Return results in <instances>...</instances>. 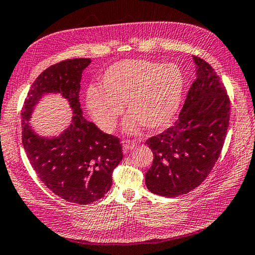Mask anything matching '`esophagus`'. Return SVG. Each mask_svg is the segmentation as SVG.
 Masks as SVG:
<instances>
[{
  "mask_svg": "<svg viewBox=\"0 0 255 255\" xmlns=\"http://www.w3.org/2000/svg\"><path fill=\"white\" fill-rule=\"evenodd\" d=\"M135 146H136V143L134 141H131V140L123 141V147H124V150H126V151L133 150V148Z\"/></svg>",
  "mask_w": 255,
  "mask_h": 255,
  "instance_id": "obj_1",
  "label": "esophagus"
}]
</instances>
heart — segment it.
Here are the masks:
<instances>
[{"label": "heart", "mask_w": 255, "mask_h": 255, "mask_svg": "<svg viewBox=\"0 0 255 255\" xmlns=\"http://www.w3.org/2000/svg\"><path fill=\"white\" fill-rule=\"evenodd\" d=\"M101 88L91 85L85 102L90 114L105 132L117 127L126 102L127 129L135 132L141 126L157 131L169 124L179 110L184 78L174 63L161 64L144 59L117 62L100 76Z\"/></svg>", "instance_id": "b5f03b06"}]
</instances>
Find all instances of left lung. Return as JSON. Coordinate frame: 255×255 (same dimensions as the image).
Masks as SVG:
<instances>
[{"mask_svg":"<svg viewBox=\"0 0 255 255\" xmlns=\"http://www.w3.org/2000/svg\"><path fill=\"white\" fill-rule=\"evenodd\" d=\"M196 78L179 119L145 142L153 163L145 174L152 193L175 198L198 187L212 171L222 151L230 120V99L217 72L193 56Z\"/></svg>","mask_w":255,"mask_h":255,"instance_id":"left-lung-1","label":"left lung"}]
</instances>
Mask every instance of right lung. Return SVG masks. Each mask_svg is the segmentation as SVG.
Returning a JSON list of instances; mask_svg holds the SVG:
<instances>
[{
  "label": "right lung",
  "instance_id": "right-lung-1",
  "mask_svg": "<svg viewBox=\"0 0 255 255\" xmlns=\"http://www.w3.org/2000/svg\"><path fill=\"white\" fill-rule=\"evenodd\" d=\"M91 59L65 60L51 65L32 84L22 109V143L37 176L60 198L90 204L111 189L113 170L122 161L120 138L101 131L82 115L79 93L83 70ZM60 93L69 101L75 115L61 135L43 138L28 120L44 94Z\"/></svg>",
  "mask_w": 255,
  "mask_h": 255
}]
</instances>
